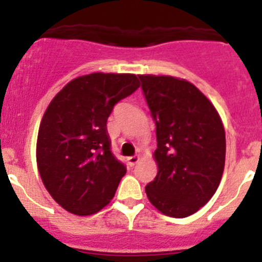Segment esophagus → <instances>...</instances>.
<instances>
[{
	"instance_id": "obj_1",
	"label": "esophagus",
	"mask_w": 262,
	"mask_h": 262,
	"mask_svg": "<svg viewBox=\"0 0 262 262\" xmlns=\"http://www.w3.org/2000/svg\"><path fill=\"white\" fill-rule=\"evenodd\" d=\"M139 160H140V157H139V156H129V157H127V161H128V165L129 166L136 165V164L139 163Z\"/></svg>"
}]
</instances>
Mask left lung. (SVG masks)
I'll return each instance as SVG.
<instances>
[{
  "instance_id": "1",
  "label": "left lung",
  "mask_w": 262,
  "mask_h": 262,
  "mask_svg": "<svg viewBox=\"0 0 262 262\" xmlns=\"http://www.w3.org/2000/svg\"><path fill=\"white\" fill-rule=\"evenodd\" d=\"M156 123L157 174L148 200L173 217L194 214L211 200L226 161V133L210 99L184 78L139 75Z\"/></svg>"
}]
</instances>
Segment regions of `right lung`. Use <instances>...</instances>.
Here are the masks:
<instances>
[{"label": "right lung", "mask_w": 262, "mask_h": 262, "mask_svg": "<svg viewBox=\"0 0 262 262\" xmlns=\"http://www.w3.org/2000/svg\"><path fill=\"white\" fill-rule=\"evenodd\" d=\"M140 86L133 73H90L69 81L39 126L36 164L62 209L86 216L113 200L126 166L110 151L106 122L114 105Z\"/></svg>", "instance_id": "right-lung-1"}]
</instances>
